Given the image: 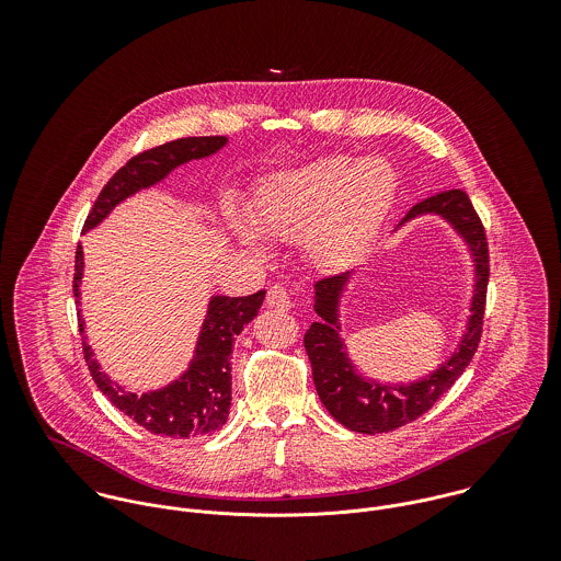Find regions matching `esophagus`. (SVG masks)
I'll use <instances>...</instances> for the list:
<instances>
[{"instance_id": "1", "label": "esophagus", "mask_w": 561, "mask_h": 561, "mask_svg": "<svg viewBox=\"0 0 561 561\" xmlns=\"http://www.w3.org/2000/svg\"><path fill=\"white\" fill-rule=\"evenodd\" d=\"M267 307L270 309H276V311H289L291 309V298H289V291L274 285L267 289V298H265Z\"/></svg>"}]
</instances>
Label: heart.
I'll list each match as a JSON object with an SVG mask.
<instances>
[{
  "label": "heart",
  "instance_id": "b5f03b06",
  "mask_svg": "<svg viewBox=\"0 0 561 561\" xmlns=\"http://www.w3.org/2000/svg\"><path fill=\"white\" fill-rule=\"evenodd\" d=\"M396 190L398 176L389 161L330 156L270 176L254 218L233 214L231 227L254 250H265L270 238L305 240L311 261L334 270L374 240Z\"/></svg>",
  "mask_w": 561,
  "mask_h": 561
}]
</instances>
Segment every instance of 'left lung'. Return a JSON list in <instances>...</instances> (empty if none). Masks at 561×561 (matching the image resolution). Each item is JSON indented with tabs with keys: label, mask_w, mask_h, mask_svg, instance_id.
<instances>
[{
	"label": "left lung",
	"mask_w": 561,
	"mask_h": 561,
	"mask_svg": "<svg viewBox=\"0 0 561 561\" xmlns=\"http://www.w3.org/2000/svg\"><path fill=\"white\" fill-rule=\"evenodd\" d=\"M421 216L443 218L467 243L473 261V296L469 307L471 316L467 318L465 332L456 350L427 376L408 385H387L363 376L347 354L339 321L341 296L352 276H356V270L321 278L316 283L313 311L320 316V321L309 325L305 334V347L313 367V382L321 403L341 425L352 432L382 434L419 419L465 374L480 343L485 287L490 274L488 241L481 220L467 192L449 190L416 203L396 227V231Z\"/></svg>",
	"instance_id": "1"
}]
</instances>
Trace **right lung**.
<instances>
[{
  "label": "right lung",
  "instance_id": "obj_1",
  "mask_svg": "<svg viewBox=\"0 0 561 561\" xmlns=\"http://www.w3.org/2000/svg\"><path fill=\"white\" fill-rule=\"evenodd\" d=\"M229 142L227 136H205V138H181L145 151L127 161L101 190L99 198L92 205L83 222V233L101 225L116 205L138 194L140 190H149L163 181L174 168L192 160H203ZM83 276V250L78 245L76 252V276H73V294L80 307V285ZM265 300V291H256L245 298L229 296H211L207 305V316L201 325L194 356L187 369L172 380L170 385L134 393L114 382L105 371H101L99 360L90 343L83 336V358L88 363L90 376L99 391L112 401L121 412L134 419L138 425L149 430L151 434L165 438H198L218 432L227 419L231 408V354L233 341L243 330L245 323L256 318L261 305ZM80 332H85V321L80 316Z\"/></svg>",
  "mask_w": 561,
  "mask_h": 561
}]
</instances>
